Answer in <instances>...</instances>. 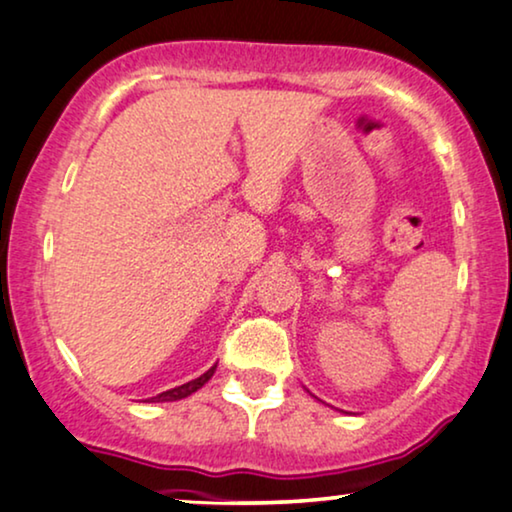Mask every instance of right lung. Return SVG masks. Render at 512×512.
<instances>
[{
    "instance_id": "right-lung-1",
    "label": "right lung",
    "mask_w": 512,
    "mask_h": 512,
    "mask_svg": "<svg viewBox=\"0 0 512 512\" xmlns=\"http://www.w3.org/2000/svg\"><path fill=\"white\" fill-rule=\"evenodd\" d=\"M215 368H217V364L212 366L210 371H205L203 375H200V378L191 380V383H184V385L174 387V390H167V392H163V394H158V397H153L151 401H177V399L189 397V394H193L196 390H200V387H203L205 383H208V380L212 378V373H215Z\"/></svg>"
}]
</instances>
